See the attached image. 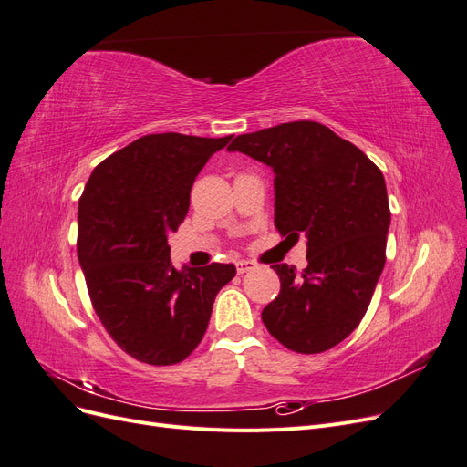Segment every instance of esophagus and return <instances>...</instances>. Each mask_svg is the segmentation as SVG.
Here are the masks:
<instances>
[{
  "label": "esophagus",
  "instance_id": "34e87169",
  "mask_svg": "<svg viewBox=\"0 0 467 467\" xmlns=\"http://www.w3.org/2000/svg\"><path fill=\"white\" fill-rule=\"evenodd\" d=\"M235 266H237V273L244 275V273L253 271V268H257V263L255 261H249V259H242V261L235 263Z\"/></svg>",
  "mask_w": 467,
  "mask_h": 467
}]
</instances>
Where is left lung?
<instances>
[{
	"label": "left lung",
	"instance_id": "left-lung-1",
	"mask_svg": "<svg viewBox=\"0 0 467 467\" xmlns=\"http://www.w3.org/2000/svg\"><path fill=\"white\" fill-rule=\"evenodd\" d=\"M273 169L275 225L306 234L307 266L273 265L280 294L263 323L290 350H329L358 327L386 265L389 204L379 169L327 126L285 122L228 146Z\"/></svg>",
	"mask_w": 467,
	"mask_h": 467
}]
</instances>
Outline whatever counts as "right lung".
<instances>
[{"label": "right lung", "instance_id": "obj_1", "mask_svg": "<svg viewBox=\"0 0 467 467\" xmlns=\"http://www.w3.org/2000/svg\"><path fill=\"white\" fill-rule=\"evenodd\" d=\"M232 140L148 134L99 163L78 208V259L103 327L140 362L185 360L206 333L234 265L175 268L167 237L196 175Z\"/></svg>", "mask_w": 467, "mask_h": 467}]
</instances>
